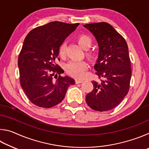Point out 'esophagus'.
<instances>
[{
  "mask_svg": "<svg viewBox=\"0 0 149 149\" xmlns=\"http://www.w3.org/2000/svg\"><path fill=\"white\" fill-rule=\"evenodd\" d=\"M84 81L81 80V79H75V83H76V84H81V83H82Z\"/></svg>",
  "mask_w": 149,
  "mask_h": 149,
  "instance_id": "esophagus-1",
  "label": "esophagus"
}]
</instances>
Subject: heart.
<instances>
[{"mask_svg": "<svg viewBox=\"0 0 149 149\" xmlns=\"http://www.w3.org/2000/svg\"><path fill=\"white\" fill-rule=\"evenodd\" d=\"M78 43L83 49L87 50L89 49L92 45V39L86 34H80L77 37ZM65 53V44L63 42L58 49V54L60 56L64 57ZM87 57L88 58L93 60L96 58L95 53L92 50H88L86 52ZM88 68L87 63L85 61H75L72 60L68 63L65 65V71L69 75L75 78H82L84 76L85 72Z\"/></svg>", "mask_w": 149, "mask_h": 149, "instance_id": "heart-1", "label": "heart"}]
</instances>
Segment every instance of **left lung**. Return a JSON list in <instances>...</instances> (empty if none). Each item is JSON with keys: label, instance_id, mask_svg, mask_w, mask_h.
Listing matches in <instances>:
<instances>
[{"label": "left lung", "instance_id": "8db88e82", "mask_svg": "<svg viewBox=\"0 0 149 149\" xmlns=\"http://www.w3.org/2000/svg\"><path fill=\"white\" fill-rule=\"evenodd\" d=\"M95 37L99 47L94 68L100 79L93 81V91L86 95V102L99 112L114 108L130 89L131 61L125 39L109 24L99 22L84 26Z\"/></svg>", "mask_w": 149, "mask_h": 149}]
</instances>
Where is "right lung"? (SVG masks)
Listing matches in <instances>:
<instances>
[{"mask_svg": "<svg viewBox=\"0 0 149 149\" xmlns=\"http://www.w3.org/2000/svg\"><path fill=\"white\" fill-rule=\"evenodd\" d=\"M79 24L52 22L35 27L25 38L17 62L20 85L37 107L51 108L59 104L68 88L75 84L72 78L60 75L64 71L56 60L60 45Z\"/></svg>", "mask_w": 149, "mask_h": 149, "instance_id": "right-lung-1", "label": "right lung"}]
</instances>
